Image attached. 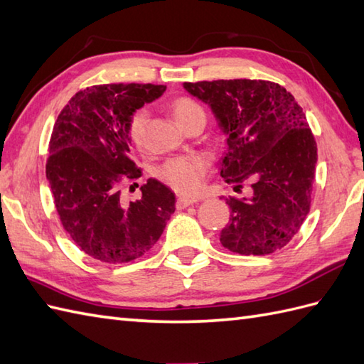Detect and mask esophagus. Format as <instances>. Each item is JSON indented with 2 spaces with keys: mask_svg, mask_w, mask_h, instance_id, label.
<instances>
[{
  "mask_svg": "<svg viewBox=\"0 0 364 364\" xmlns=\"http://www.w3.org/2000/svg\"><path fill=\"white\" fill-rule=\"evenodd\" d=\"M198 199L196 198H187V196H179L177 198V208L182 210V208H187L190 205H193V203H196Z\"/></svg>",
  "mask_w": 364,
  "mask_h": 364,
  "instance_id": "1",
  "label": "esophagus"
}]
</instances>
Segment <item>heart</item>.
<instances>
[{
	"mask_svg": "<svg viewBox=\"0 0 364 364\" xmlns=\"http://www.w3.org/2000/svg\"><path fill=\"white\" fill-rule=\"evenodd\" d=\"M170 109L182 128L194 117H205V111H203L202 106L191 97L185 95L176 97L170 105ZM148 119L149 112L146 108H139L129 115L128 134L136 146H144L145 144ZM207 168L208 161L203 156H179L161 165L157 174L174 190L185 194H193L200 188Z\"/></svg>",
	"mask_w": 364,
	"mask_h": 364,
	"instance_id": "1",
	"label": "heart"
}]
</instances>
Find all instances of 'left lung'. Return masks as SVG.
<instances>
[{
    "label": "left lung",
    "instance_id": "obj_1",
    "mask_svg": "<svg viewBox=\"0 0 364 364\" xmlns=\"http://www.w3.org/2000/svg\"><path fill=\"white\" fill-rule=\"evenodd\" d=\"M211 106L228 136L220 176L244 198L232 210L220 244L239 255H270L286 247L307 218L312 200L316 141L306 114L286 87L267 80L185 83Z\"/></svg>",
    "mask_w": 364,
    "mask_h": 364
}]
</instances>
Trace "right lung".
<instances>
[{
    "label": "right lung",
    "instance_id": "1",
    "mask_svg": "<svg viewBox=\"0 0 364 364\" xmlns=\"http://www.w3.org/2000/svg\"><path fill=\"white\" fill-rule=\"evenodd\" d=\"M164 91L151 83L90 86L68 102L52 129L46 177L60 223L97 261L139 259L174 213V193L156 179L141 185L136 202H123L119 190L123 179L141 176L132 161L129 115Z\"/></svg>",
    "mask_w": 364,
    "mask_h": 364
}]
</instances>
